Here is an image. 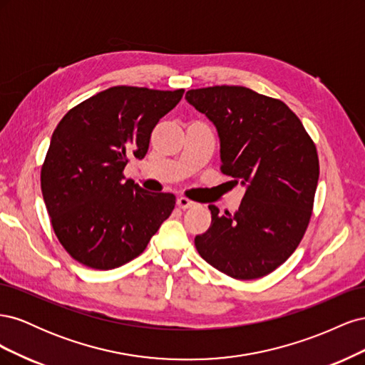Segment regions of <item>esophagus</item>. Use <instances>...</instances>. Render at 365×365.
Instances as JSON below:
<instances>
[{"instance_id": "1", "label": "esophagus", "mask_w": 365, "mask_h": 365, "mask_svg": "<svg viewBox=\"0 0 365 365\" xmlns=\"http://www.w3.org/2000/svg\"><path fill=\"white\" fill-rule=\"evenodd\" d=\"M176 205H178V207H180V208H182V210H185V208H190V207H193V205H195V202H193V201H190L189 197L180 196L178 200H176Z\"/></svg>"}]
</instances>
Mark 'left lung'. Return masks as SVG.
<instances>
[{"instance_id": "8db88e82", "label": "left lung", "mask_w": 365, "mask_h": 365, "mask_svg": "<svg viewBox=\"0 0 365 365\" xmlns=\"http://www.w3.org/2000/svg\"><path fill=\"white\" fill-rule=\"evenodd\" d=\"M185 98L217 129L220 172L247 187L233 216L208 205L212 225L195 247L230 277H264L289 259L311 220L319 176L315 143L282 101L250 88H197Z\"/></svg>"}]
</instances>
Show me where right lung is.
Instances as JSON below:
<instances>
[{"label":"right lung","mask_w":365,"mask_h":365,"mask_svg":"<svg viewBox=\"0 0 365 365\" xmlns=\"http://www.w3.org/2000/svg\"><path fill=\"white\" fill-rule=\"evenodd\" d=\"M184 90L113 86L86 98L54 129L41 189L54 235L93 269H114L146 250L175 208V195L125 180L129 157L145 158L153 128Z\"/></svg>","instance_id":"obj_1"}]
</instances>
